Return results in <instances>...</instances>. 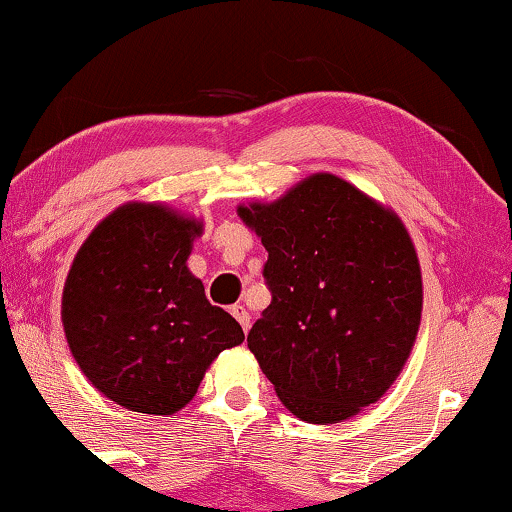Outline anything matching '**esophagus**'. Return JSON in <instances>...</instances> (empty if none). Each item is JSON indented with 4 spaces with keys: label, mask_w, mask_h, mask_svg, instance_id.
<instances>
[{
    "label": "esophagus",
    "mask_w": 512,
    "mask_h": 512,
    "mask_svg": "<svg viewBox=\"0 0 512 512\" xmlns=\"http://www.w3.org/2000/svg\"><path fill=\"white\" fill-rule=\"evenodd\" d=\"M232 315H234L236 322L241 324V329L248 333V329H250V312H248L246 308H243V305H234V308H232Z\"/></svg>",
    "instance_id": "esophagus-1"
}]
</instances>
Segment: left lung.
<instances>
[{
  "instance_id": "1",
  "label": "left lung",
  "mask_w": 512,
  "mask_h": 512,
  "mask_svg": "<svg viewBox=\"0 0 512 512\" xmlns=\"http://www.w3.org/2000/svg\"><path fill=\"white\" fill-rule=\"evenodd\" d=\"M239 216L269 253L271 303L248 347L280 402L308 423L377 402L421 324V266L400 218L333 174Z\"/></svg>"
}]
</instances>
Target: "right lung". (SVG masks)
<instances>
[{
    "instance_id": "1",
    "label": "right lung",
    "mask_w": 512,
    "mask_h": 512,
    "mask_svg": "<svg viewBox=\"0 0 512 512\" xmlns=\"http://www.w3.org/2000/svg\"><path fill=\"white\" fill-rule=\"evenodd\" d=\"M202 225L160 204L119 207L82 243L61 319L68 347L105 398L167 416L193 400L209 363L243 342L236 319L188 271Z\"/></svg>"
}]
</instances>
